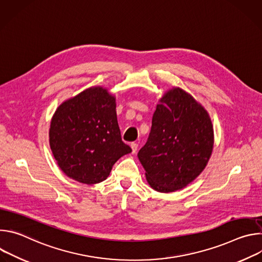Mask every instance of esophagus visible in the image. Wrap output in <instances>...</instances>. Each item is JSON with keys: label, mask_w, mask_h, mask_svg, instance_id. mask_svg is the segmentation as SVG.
<instances>
[{"label": "esophagus", "mask_w": 262, "mask_h": 262, "mask_svg": "<svg viewBox=\"0 0 262 262\" xmlns=\"http://www.w3.org/2000/svg\"><path fill=\"white\" fill-rule=\"evenodd\" d=\"M130 147H132V152L136 154L137 152V149H138V144L137 143H132Z\"/></svg>", "instance_id": "1"}]
</instances>
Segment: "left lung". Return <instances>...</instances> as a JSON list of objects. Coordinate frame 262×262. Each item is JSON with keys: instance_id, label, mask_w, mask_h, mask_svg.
<instances>
[{"instance_id": "obj_1", "label": "left lung", "mask_w": 262, "mask_h": 262, "mask_svg": "<svg viewBox=\"0 0 262 262\" xmlns=\"http://www.w3.org/2000/svg\"><path fill=\"white\" fill-rule=\"evenodd\" d=\"M213 142L204 106L179 87L168 90L157 104L149 138L138 154L147 182L160 193L185 188L205 169Z\"/></svg>"}]
</instances>
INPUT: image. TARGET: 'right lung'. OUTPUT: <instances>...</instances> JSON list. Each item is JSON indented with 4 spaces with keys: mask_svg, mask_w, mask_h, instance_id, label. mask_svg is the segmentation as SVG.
Returning <instances> with one entry per match:
<instances>
[{
    "mask_svg": "<svg viewBox=\"0 0 262 262\" xmlns=\"http://www.w3.org/2000/svg\"><path fill=\"white\" fill-rule=\"evenodd\" d=\"M50 146L60 169L85 184L107 178L132 148L121 140L116 97L95 86L62 102L53 115Z\"/></svg>",
    "mask_w": 262,
    "mask_h": 262,
    "instance_id": "obj_1",
    "label": "right lung"
}]
</instances>
